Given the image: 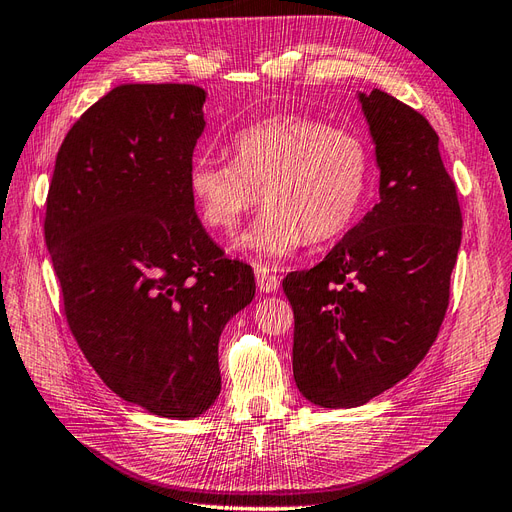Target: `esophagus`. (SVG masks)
I'll use <instances>...</instances> for the list:
<instances>
[{
    "mask_svg": "<svg viewBox=\"0 0 512 512\" xmlns=\"http://www.w3.org/2000/svg\"><path fill=\"white\" fill-rule=\"evenodd\" d=\"M255 279H257V287L261 291H266V294H272V291H276L281 285L279 276H276L274 270L268 266H255Z\"/></svg>",
    "mask_w": 512,
    "mask_h": 512,
    "instance_id": "34e87169",
    "label": "esophagus"
}]
</instances>
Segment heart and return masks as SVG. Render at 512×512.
Segmentation results:
<instances>
[{
  "label": "heart",
  "instance_id": "b5f03b06",
  "mask_svg": "<svg viewBox=\"0 0 512 512\" xmlns=\"http://www.w3.org/2000/svg\"><path fill=\"white\" fill-rule=\"evenodd\" d=\"M231 163L197 158L188 191L206 227L231 233L261 203L266 212L236 240L261 259L343 236L367 199L371 156L352 130L306 115H272L233 137Z\"/></svg>",
  "mask_w": 512,
  "mask_h": 512
}]
</instances>
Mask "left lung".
Segmentation results:
<instances>
[{"mask_svg":"<svg viewBox=\"0 0 512 512\" xmlns=\"http://www.w3.org/2000/svg\"><path fill=\"white\" fill-rule=\"evenodd\" d=\"M358 100L375 143L379 203L321 264L283 281L296 386L328 410L364 405L427 356L461 246L457 188L431 124L382 90Z\"/></svg>","mask_w":512,"mask_h":512,"instance_id":"left-lung-1","label":"left lung"}]
</instances>
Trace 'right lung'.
<instances>
[{"label":"right lung","mask_w":512,"mask_h":512,"mask_svg":"<svg viewBox=\"0 0 512 512\" xmlns=\"http://www.w3.org/2000/svg\"><path fill=\"white\" fill-rule=\"evenodd\" d=\"M206 92L113 87L55 158L45 240L68 326L118 397L188 420L221 394L218 339L255 298L253 268L227 259L188 191Z\"/></svg>","instance_id":"add662e5"}]
</instances>
